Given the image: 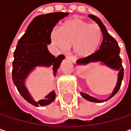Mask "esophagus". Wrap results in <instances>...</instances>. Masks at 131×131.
<instances>
[{
	"label": "esophagus",
	"instance_id": "34e87169",
	"mask_svg": "<svg viewBox=\"0 0 131 131\" xmlns=\"http://www.w3.org/2000/svg\"><path fill=\"white\" fill-rule=\"evenodd\" d=\"M67 59H68V60H70V61H72L73 63H74L76 61H75V59L72 57V56H67Z\"/></svg>",
	"mask_w": 131,
	"mask_h": 131
}]
</instances>
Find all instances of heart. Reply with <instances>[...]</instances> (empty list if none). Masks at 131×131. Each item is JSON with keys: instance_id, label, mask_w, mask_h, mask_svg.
Segmentation results:
<instances>
[{"instance_id": "heart-1", "label": "heart", "mask_w": 131, "mask_h": 131, "mask_svg": "<svg viewBox=\"0 0 131 131\" xmlns=\"http://www.w3.org/2000/svg\"><path fill=\"white\" fill-rule=\"evenodd\" d=\"M51 39L61 51H66L73 45L75 55L88 58L99 49L102 41V32L99 26L74 18L65 21L60 30L54 29L51 33Z\"/></svg>"}]
</instances>
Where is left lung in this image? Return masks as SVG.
<instances>
[{"mask_svg": "<svg viewBox=\"0 0 131 131\" xmlns=\"http://www.w3.org/2000/svg\"><path fill=\"white\" fill-rule=\"evenodd\" d=\"M88 16L91 18L92 20H94L100 27L102 35H103V40H102V42L101 44L99 49L93 55L88 58H84L77 60V65H86L90 63L100 62L101 64L108 67L109 68H112L113 70L118 71V80H117L116 86L113 92H112V94L110 95V96L107 98L106 99L100 100L95 97H92L86 93H84L83 92H80L81 96L84 98L85 99L90 102H92L100 103V102H106L107 100L110 99L118 92L121 87V82H122L123 77H124V68L122 67L121 58H120V55H119L120 48H119L117 41L108 32L105 26H104V24L102 23L100 19H99L97 16L92 15V14H90Z\"/></svg>", "mask_w": 131, "mask_h": 131, "instance_id": "1", "label": "left lung"}]
</instances>
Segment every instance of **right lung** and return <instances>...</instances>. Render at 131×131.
<instances>
[{
    "label": "right lung",
    "mask_w": 131,
    "mask_h": 131,
    "mask_svg": "<svg viewBox=\"0 0 131 131\" xmlns=\"http://www.w3.org/2000/svg\"><path fill=\"white\" fill-rule=\"evenodd\" d=\"M69 13L63 12L41 14L35 17L27 27L25 34L19 39L13 54L12 77L19 94L29 103L36 107L51 104L55 99L54 91L49 92L44 99L36 102L26 86V80L36 67H52L56 76L58 69L64 59L63 54L57 58L48 49L51 44V33L59 20Z\"/></svg>",
    "instance_id": "1"
}]
</instances>
